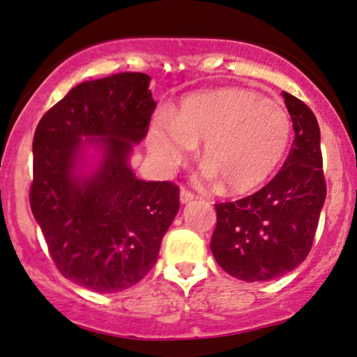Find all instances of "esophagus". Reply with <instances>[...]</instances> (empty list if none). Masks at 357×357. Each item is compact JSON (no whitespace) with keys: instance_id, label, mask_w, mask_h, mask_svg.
<instances>
[{"instance_id":"34e87169","label":"esophagus","mask_w":357,"mask_h":357,"mask_svg":"<svg viewBox=\"0 0 357 357\" xmlns=\"http://www.w3.org/2000/svg\"><path fill=\"white\" fill-rule=\"evenodd\" d=\"M194 197H195V195L192 194L190 190H187V189L180 190V202H182V204L190 202V200H194Z\"/></svg>"}]
</instances>
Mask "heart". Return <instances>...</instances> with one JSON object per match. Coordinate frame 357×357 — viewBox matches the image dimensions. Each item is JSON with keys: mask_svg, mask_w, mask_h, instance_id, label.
Wrapping results in <instances>:
<instances>
[{"mask_svg": "<svg viewBox=\"0 0 357 357\" xmlns=\"http://www.w3.org/2000/svg\"><path fill=\"white\" fill-rule=\"evenodd\" d=\"M291 139L290 116L256 92L229 87L197 92L174 114H157L148 130V150L158 167L172 172L204 142V177L222 180L231 192L261 185L285 157Z\"/></svg>", "mask_w": 357, "mask_h": 357, "instance_id": "heart-1", "label": "heart"}]
</instances>
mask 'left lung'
Returning a JSON list of instances; mask_svg holds the SVG:
<instances>
[{"label": "left lung", "instance_id": "left-lung-1", "mask_svg": "<svg viewBox=\"0 0 357 357\" xmlns=\"http://www.w3.org/2000/svg\"><path fill=\"white\" fill-rule=\"evenodd\" d=\"M295 139L282 170L263 189L215 204L211 250L226 273L266 282L295 270L310 253L327 185L320 130L305 102L283 92Z\"/></svg>", "mask_w": 357, "mask_h": 357}]
</instances>
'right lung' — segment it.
<instances>
[{"mask_svg":"<svg viewBox=\"0 0 357 357\" xmlns=\"http://www.w3.org/2000/svg\"><path fill=\"white\" fill-rule=\"evenodd\" d=\"M142 72H119L72 87L40 119L33 136L30 207L66 278L111 294L151 270L180 207L174 182H145L128 165L157 102ZM105 155L86 179L75 175L82 136Z\"/></svg>","mask_w":357,"mask_h":357,"instance_id":"obj_1","label":"right lung"}]
</instances>
